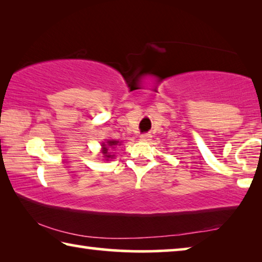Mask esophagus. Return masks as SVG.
<instances>
[{
	"label": "esophagus",
	"instance_id": "34e87169",
	"mask_svg": "<svg viewBox=\"0 0 262 262\" xmlns=\"http://www.w3.org/2000/svg\"><path fill=\"white\" fill-rule=\"evenodd\" d=\"M140 139L143 142H148V141H150V139H151V134H142L140 136Z\"/></svg>",
	"mask_w": 262,
	"mask_h": 262
}]
</instances>
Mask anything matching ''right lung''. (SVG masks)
I'll return each instance as SVG.
<instances>
[{"mask_svg": "<svg viewBox=\"0 0 262 262\" xmlns=\"http://www.w3.org/2000/svg\"><path fill=\"white\" fill-rule=\"evenodd\" d=\"M119 144V141H107V144H103V154L106 158L113 157L110 152V149H115V147Z\"/></svg>", "mask_w": 262, "mask_h": 262, "instance_id": "right-lung-1", "label": "right lung"}]
</instances>
